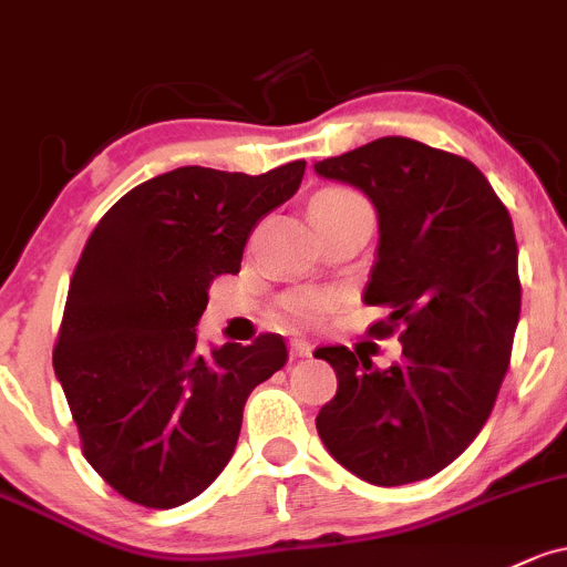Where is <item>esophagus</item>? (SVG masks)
<instances>
[{
    "instance_id": "obj_1",
    "label": "esophagus",
    "mask_w": 567,
    "mask_h": 567,
    "mask_svg": "<svg viewBox=\"0 0 567 567\" xmlns=\"http://www.w3.org/2000/svg\"><path fill=\"white\" fill-rule=\"evenodd\" d=\"M291 359H306V357H310V351H313V349H310V343H308V340H300V338H295V340H291Z\"/></svg>"
}]
</instances>
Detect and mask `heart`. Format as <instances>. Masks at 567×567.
<instances>
[{
  "mask_svg": "<svg viewBox=\"0 0 567 567\" xmlns=\"http://www.w3.org/2000/svg\"><path fill=\"white\" fill-rule=\"evenodd\" d=\"M354 199L362 197H357L349 188H324L310 199V208H334V205L354 203ZM327 310H330V297L316 289H297L284 297L281 306H278V316L291 327H316L324 321Z\"/></svg>",
  "mask_w": 567,
  "mask_h": 567,
  "instance_id": "obj_1",
  "label": "heart"
}]
</instances>
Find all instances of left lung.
<instances>
[{
  "instance_id": "left-lung-1",
  "label": "left lung",
  "mask_w": 567,
  "mask_h": 567,
  "mask_svg": "<svg viewBox=\"0 0 567 567\" xmlns=\"http://www.w3.org/2000/svg\"><path fill=\"white\" fill-rule=\"evenodd\" d=\"M316 173L375 205L379 257L362 300L389 316L368 334L400 330L403 343L386 370L362 349H316L338 375L316 430L370 484L430 478L471 446L508 370L522 308L508 208L476 164L408 137H379Z\"/></svg>"
}]
</instances>
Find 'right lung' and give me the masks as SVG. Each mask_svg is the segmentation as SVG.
I'll return each instance as SVG.
<instances>
[{"instance_id":"obj_1","label":"right lung","mask_w":567,"mask_h":567,"mask_svg":"<svg viewBox=\"0 0 567 567\" xmlns=\"http://www.w3.org/2000/svg\"><path fill=\"white\" fill-rule=\"evenodd\" d=\"M306 162L261 175L178 167L118 199L72 272L53 370L83 456L130 503L175 508L235 452L248 394L289 359L281 334L203 357L210 281L240 270L248 235L300 188Z\"/></svg>"}]
</instances>
